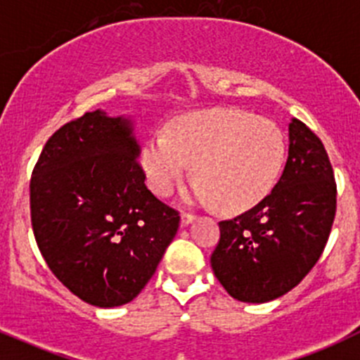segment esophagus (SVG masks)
<instances>
[{
  "label": "esophagus",
  "mask_w": 360,
  "mask_h": 360,
  "mask_svg": "<svg viewBox=\"0 0 360 360\" xmlns=\"http://www.w3.org/2000/svg\"><path fill=\"white\" fill-rule=\"evenodd\" d=\"M195 218H197L195 214H190V212H183V214H181V225H183V226L190 225V223L193 221Z\"/></svg>",
  "instance_id": "obj_1"
}]
</instances>
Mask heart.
Masks as SVG:
<instances>
[{
  "label": "heart",
  "instance_id": "obj_1",
  "mask_svg": "<svg viewBox=\"0 0 360 360\" xmlns=\"http://www.w3.org/2000/svg\"><path fill=\"white\" fill-rule=\"evenodd\" d=\"M287 158L285 135L273 121L237 109H211L181 116L169 135L144 142L141 165L149 188L169 197L190 174L197 179L186 198L246 211L276 186Z\"/></svg>",
  "mask_w": 360,
  "mask_h": 360
}]
</instances>
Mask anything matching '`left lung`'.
<instances>
[{
  "mask_svg": "<svg viewBox=\"0 0 360 360\" xmlns=\"http://www.w3.org/2000/svg\"><path fill=\"white\" fill-rule=\"evenodd\" d=\"M288 142L287 165L273 191L250 211L219 221L211 267L240 302L262 304L297 287L329 239L336 183L326 148L295 117Z\"/></svg>",
  "mask_w": 360,
  "mask_h": 360,
  "instance_id": "8db88e82",
  "label": "left lung"
}]
</instances>
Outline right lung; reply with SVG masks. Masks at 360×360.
Listing matches in <instances>:
<instances>
[{"label":"right lung","instance_id":"right-lung-1","mask_svg":"<svg viewBox=\"0 0 360 360\" xmlns=\"http://www.w3.org/2000/svg\"><path fill=\"white\" fill-rule=\"evenodd\" d=\"M130 116L86 112L47 141L30 184L41 257L72 294L98 308L134 301L179 229L146 186Z\"/></svg>","mask_w":360,"mask_h":360}]
</instances>
